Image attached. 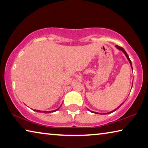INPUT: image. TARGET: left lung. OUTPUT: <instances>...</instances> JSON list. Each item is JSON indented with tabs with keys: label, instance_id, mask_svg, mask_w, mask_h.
<instances>
[{
	"label": "left lung",
	"instance_id": "obj_1",
	"mask_svg": "<svg viewBox=\"0 0 148 148\" xmlns=\"http://www.w3.org/2000/svg\"><path fill=\"white\" fill-rule=\"evenodd\" d=\"M116 47H117V49H119V50H121V51H122L123 52V53H125V56H126L127 57V59H128L129 60V62H130V64H131V68L132 69V63H131V60H130V59H129V56H128V55H127V53H126V51H125V49H123V47H120V46H116ZM124 103V102H123V103L121 104V105H120V106H118V107H117V108L116 109H115V110H113V111H112V112H108V113H106V114H110V113H112V112H115V111H116V110H117V109H118L120 107V106H121V105L123 104ZM93 112V113H95V114H99V113H97V112Z\"/></svg>",
	"mask_w": 148,
	"mask_h": 148
}]
</instances>
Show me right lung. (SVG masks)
Masks as SVG:
<instances>
[{"label": "right lung", "instance_id": "add662e5", "mask_svg": "<svg viewBox=\"0 0 148 148\" xmlns=\"http://www.w3.org/2000/svg\"><path fill=\"white\" fill-rule=\"evenodd\" d=\"M57 110H59V108L58 109H57V110H53V111H43V112L44 113H51V112H56V111H57ZM34 111H37V112H42V111H40V110H34Z\"/></svg>", "mask_w": 148, "mask_h": 148}]
</instances>
